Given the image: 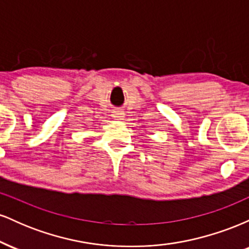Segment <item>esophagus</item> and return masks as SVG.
<instances>
[{
	"mask_svg": "<svg viewBox=\"0 0 249 249\" xmlns=\"http://www.w3.org/2000/svg\"><path fill=\"white\" fill-rule=\"evenodd\" d=\"M123 117H124V112H123V111H115V112H113V118H116V119H119V121H121V119H123Z\"/></svg>",
	"mask_w": 249,
	"mask_h": 249,
	"instance_id": "34e87169",
	"label": "esophagus"
}]
</instances>
